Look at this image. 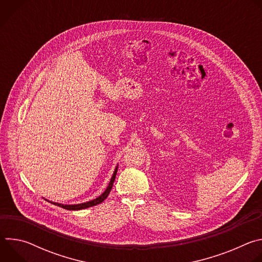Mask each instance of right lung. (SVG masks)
Returning a JSON list of instances; mask_svg holds the SVG:
<instances>
[{
  "label": "right lung",
  "mask_w": 262,
  "mask_h": 262,
  "mask_svg": "<svg viewBox=\"0 0 262 262\" xmlns=\"http://www.w3.org/2000/svg\"><path fill=\"white\" fill-rule=\"evenodd\" d=\"M117 170H118V165L116 166L115 170H114V173L113 175H112L111 179H110V182L106 186V189L104 190V192L99 195L97 198L93 199V200H90V201H87V202H83V203H78V204H62V203H58V202H53V201H50L48 199H46L47 201L59 206V207H62L64 209H67V210H81V209H85V208H88V207H92V206H95L99 203H101L110 194L111 190H112V186H113V183L115 181V177H116V173H117Z\"/></svg>",
  "instance_id": "right-lung-1"
}]
</instances>
